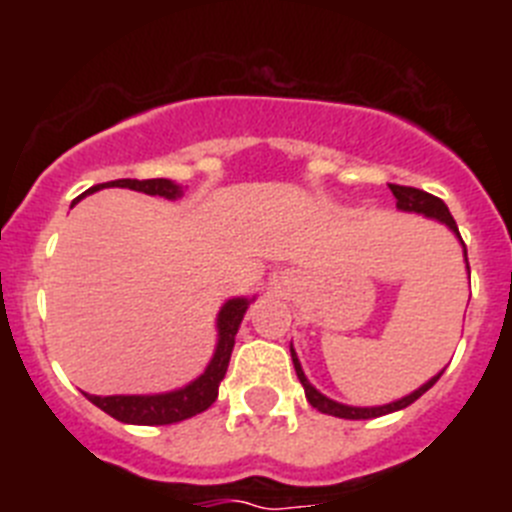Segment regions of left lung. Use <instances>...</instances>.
Returning <instances> with one entry per match:
<instances>
[{
  "mask_svg": "<svg viewBox=\"0 0 512 512\" xmlns=\"http://www.w3.org/2000/svg\"><path fill=\"white\" fill-rule=\"evenodd\" d=\"M390 189H392V194H395L397 207H400V210L420 212V215L433 217V220H438V223L449 225V228L456 233V238L461 241L459 228H456V220L451 217L449 207L443 205V200H438V197H433V194L423 192V189H415V187H400V184H390ZM461 246H464V241H461ZM464 256H467V248H464ZM467 269H469V261H467ZM292 361H295V372H297V377H300L302 387H305V397L312 408H318L320 413H325V415H336V418H346V420L379 418V415H387V413H395V410L408 408V405H413V402L418 400L423 392L431 390L433 384L438 382V377L443 374L441 372L438 377H433L431 382H425L420 390L413 392V395L402 397V400H397V402H390V405H382V408H348V405H341V402H333V400H328L325 395H320V392L315 390L310 382H307L305 372H302V366H300V359H297V354H295V348H292Z\"/></svg>",
  "mask_w": 512,
  "mask_h": 512,
  "instance_id": "left-lung-1",
  "label": "left lung"
}]
</instances>
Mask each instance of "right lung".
<instances>
[{
	"mask_svg": "<svg viewBox=\"0 0 512 512\" xmlns=\"http://www.w3.org/2000/svg\"><path fill=\"white\" fill-rule=\"evenodd\" d=\"M102 187H128L135 192L158 194L166 200H176L182 197V189L176 187L169 179H117V182L97 184L89 192H97ZM248 310V300H228L217 315V348L212 356L210 366L205 369L200 379H194L184 390L166 392V395H112V397H97L87 395L89 402H94L99 410L112 415L120 423L133 425H169L187 420L197 413H205L212 402L217 400V387L223 382L225 372H228V361L235 346V333L241 325L243 315Z\"/></svg>",
	"mask_w": 512,
	"mask_h": 512,
	"instance_id": "obj_1",
	"label": "right lung"
}]
</instances>
